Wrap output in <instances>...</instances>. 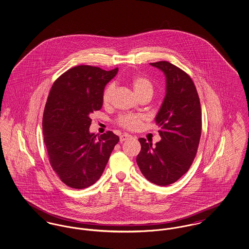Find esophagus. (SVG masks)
I'll return each instance as SVG.
<instances>
[{
  "label": "esophagus",
  "instance_id": "34e87169",
  "mask_svg": "<svg viewBox=\"0 0 249 249\" xmlns=\"http://www.w3.org/2000/svg\"><path fill=\"white\" fill-rule=\"evenodd\" d=\"M132 138V136L130 135V134H128V133H124V134H122L121 136H120V142H124V141H127V140H129V139H131Z\"/></svg>",
  "mask_w": 249,
  "mask_h": 249
}]
</instances>
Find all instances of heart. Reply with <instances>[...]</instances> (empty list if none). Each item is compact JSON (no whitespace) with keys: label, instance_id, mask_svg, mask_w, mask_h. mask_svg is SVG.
I'll list each match as a JSON object with an SVG mask.
<instances>
[{"label":"heart","instance_id":"1","mask_svg":"<svg viewBox=\"0 0 249 249\" xmlns=\"http://www.w3.org/2000/svg\"><path fill=\"white\" fill-rule=\"evenodd\" d=\"M130 86L136 96L142 93H152L153 92V85L150 80L143 75H134L130 79ZM115 90V86L113 84L109 85L104 91L103 102L105 105H108L111 102L112 96ZM119 124L128 130H136L142 125V118L137 116H123L119 119Z\"/></svg>","mask_w":249,"mask_h":249}]
</instances>
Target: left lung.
I'll list each match as a JSON object with an SVG mask.
<instances>
[{
	"mask_svg": "<svg viewBox=\"0 0 249 249\" xmlns=\"http://www.w3.org/2000/svg\"><path fill=\"white\" fill-rule=\"evenodd\" d=\"M150 65L165 75V97L155 118L161 140L152 146L139 138L141 151L136 161L148 181L168 186L189 171L196 156L201 138V104L188 73L168 61Z\"/></svg>",
	"mask_w": 249,
	"mask_h": 249,
	"instance_id": "obj_1",
	"label": "left lung"
}]
</instances>
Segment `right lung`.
Masks as SVG:
<instances>
[{
  "label": "right lung",
  "instance_id": "right-lung-1",
  "mask_svg": "<svg viewBox=\"0 0 249 249\" xmlns=\"http://www.w3.org/2000/svg\"><path fill=\"white\" fill-rule=\"evenodd\" d=\"M118 71L79 65L62 73L50 89L43 116L44 141L53 170L72 189L93 185L119 142L112 131L101 136L89 132V115L103 107L105 88Z\"/></svg>",
  "mask_w": 249,
  "mask_h": 249
}]
</instances>
